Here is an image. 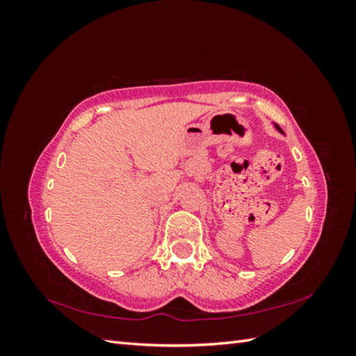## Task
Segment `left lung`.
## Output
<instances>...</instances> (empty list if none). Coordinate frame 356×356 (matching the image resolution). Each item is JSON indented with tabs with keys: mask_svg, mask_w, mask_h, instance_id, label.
<instances>
[{
	"mask_svg": "<svg viewBox=\"0 0 356 356\" xmlns=\"http://www.w3.org/2000/svg\"><path fill=\"white\" fill-rule=\"evenodd\" d=\"M275 126H276V129H277V131H279V132H282V129H281V127H279L277 124H275Z\"/></svg>",
	"mask_w": 356,
	"mask_h": 356,
	"instance_id": "obj_1",
	"label": "left lung"
}]
</instances>
